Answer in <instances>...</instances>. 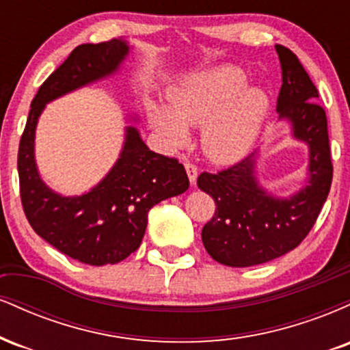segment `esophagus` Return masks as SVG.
Segmentation results:
<instances>
[{"label": "esophagus", "mask_w": 350, "mask_h": 350, "mask_svg": "<svg viewBox=\"0 0 350 350\" xmlns=\"http://www.w3.org/2000/svg\"><path fill=\"white\" fill-rule=\"evenodd\" d=\"M184 166H186L189 180H191V184L194 186L196 180H198V166H196V164H192V163H186Z\"/></svg>", "instance_id": "obj_1"}]
</instances>
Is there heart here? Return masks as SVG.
Instances as JSON below:
<instances>
[{
	"instance_id": "b5f03b06",
	"label": "heart",
	"mask_w": 350,
	"mask_h": 350,
	"mask_svg": "<svg viewBox=\"0 0 350 350\" xmlns=\"http://www.w3.org/2000/svg\"><path fill=\"white\" fill-rule=\"evenodd\" d=\"M171 110L152 107L151 122L171 148L187 142V126H200V144L212 161L230 164L247 156L258 138L270 102L232 66L204 72L171 92Z\"/></svg>"
}]
</instances>
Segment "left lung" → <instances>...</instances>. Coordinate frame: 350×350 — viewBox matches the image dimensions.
I'll use <instances>...</instances> for the list:
<instances>
[{
  "mask_svg": "<svg viewBox=\"0 0 350 350\" xmlns=\"http://www.w3.org/2000/svg\"><path fill=\"white\" fill-rule=\"evenodd\" d=\"M283 83L276 111L293 124L295 138L309 144V180L290 199H276L258 186L255 154L219 172H200L198 186L212 196L215 212L202 228V243L215 262L245 268L291 252L306 239L332 183L327 118L319 94L295 52L276 44Z\"/></svg>",
  "mask_w": 350,
  "mask_h": 350,
  "instance_id": "obj_1",
  "label": "left lung"
}]
</instances>
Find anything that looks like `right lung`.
Instances as JSON below:
<instances>
[{"label": "right lung", "instance_id": "obj_1", "mask_svg": "<svg viewBox=\"0 0 350 350\" xmlns=\"http://www.w3.org/2000/svg\"><path fill=\"white\" fill-rule=\"evenodd\" d=\"M126 54L122 39L75 47L39 87L19 142V194L27 222L64 255L94 267L115 265L138 250L150 208L189 187L183 164L151 151L133 126L113 170L87 194L62 198L39 178L34 131L46 103L110 75Z\"/></svg>", "mask_w": 350, "mask_h": 350}]
</instances>
